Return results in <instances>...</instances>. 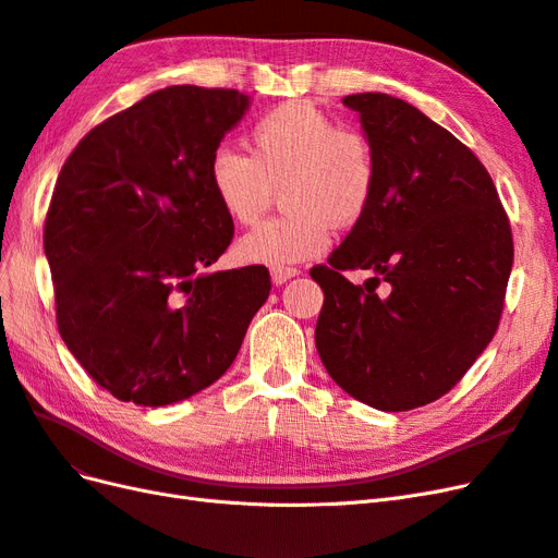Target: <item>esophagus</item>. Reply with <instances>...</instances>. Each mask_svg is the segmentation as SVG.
Masks as SVG:
<instances>
[{
    "instance_id": "obj_1",
    "label": "esophagus",
    "mask_w": 558,
    "mask_h": 558,
    "mask_svg": "<svg viewBox=\"0 0 558 558\" xmlns=\"http://www.w3.org/2000/svg\"><path fill=\"white\" fill-rule=\"evenodd\" d=\"M300 275V269L298 267H283V269H272V283L275 286H281V283H286L289 279H293V277H298Z\"/></svg>"
}]
</instances>
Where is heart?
I'll list each match as a JSON object with an SVG mask.
<instances>
[{"label": "heart", "mask_w": 558, "mask_h": 558, "mask_svg": "<svg viewBox=\"0 0 558 558\" xmlns=\"http://www.w3.org/2000/svg\"><path fill=\"white\" fill-rule=\"evenodd\" d=\"M251 156L221 146L209 185L221 209L242 226L256 223L281 185L283 216L238 242V258L272 269L316 258L330 228H351L377 191L375 148L361 130L337 128L318 109L289 102L260 116L248 132Z\"/></svg>", "instance_id": "b5f03b06"}]
</instances>
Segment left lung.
Returning <instances> with one entry per match:
<instances>
[{
	"label": "left lung",
	"instance_id": "1",
	"mask_svg": "<svg viewBox=\"0 0 558 558\" xmlns=\"http://www.w3.org/2000/svg\"><path fill=\"white\" fill-rule=\"evenodd\" d=\"M342 102L375 148L377 191L328 265L310 272L326 295L316 351L351 398L408 412L451 391L494 340L512 230L492 177L449 130L386 93ZM344 268L376 277L356 287Z\"/></svg>",
	"mask_w": 558,
	"mask_h": 558
}]
</instances>
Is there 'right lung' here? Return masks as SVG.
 I'll list each match as a JSON object with an SVG mask.
<instances>
[{"mask_svg":"<svg viewBox=\"0 0 558 558\" xmlns=\"http://www.w3.org/2000/svg\"><path fill=\"white\" fill-rule=\"evenodd\" d=\"M248 107L240 90L162 88L62 165L44 228L58 328L118 400L162 408L211 386L272 289L263 265L207 272L234 230L209 162Z\"/></svg>","mask_w":558,"mask_h":558,"instance_id":"add662e5","label":"right lung"}]
</instances>
